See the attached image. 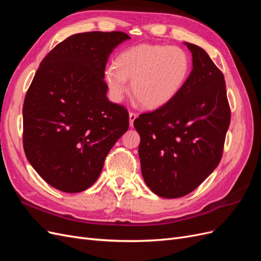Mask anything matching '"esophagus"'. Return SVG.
Here are the masks:
<instances>
[{
	"mask_svg": "<svg viewBox=\"0 0 261 261\" xmlns=\"http://www.w3.org/2000/svg\"><path fill=\"white\" fill-rule=\"evenodd\" d=\"M137 118V114L134 113V112H129V125L134 126V121H135Z\"/></svg>",
	"mask_w": 261,
	"mask_h": 261,
	"instance_id": "obj_1",
	"label": "esophagus"
}]
</instances>
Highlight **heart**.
<instances>
[{
    "instance_id": "obj_1",
    "label": "heart",
    "mask_w": 261,
    "mask_h": 261,
    "mask_svg": "<svg viewBox=\"0 0 261 261\" xmlns=\"http://www.w3.org/2000/svg\"><path fill=\"white\" fill-rule=\"evenodd\" d=\"M191 73V59L179 46L138 44L117 55L105 77L113 100L120 101L130 89L147 109L167 106L184 88Z\"/></svg>"
}]
</instances>
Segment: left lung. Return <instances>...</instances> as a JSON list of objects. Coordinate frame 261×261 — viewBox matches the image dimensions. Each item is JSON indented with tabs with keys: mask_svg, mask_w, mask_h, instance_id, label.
<instances>
[{
	"mask_svg": "<svg viewBox=\"0 0 261 261\" xmlns=\"http://www.w3.org/2000/svg\"><path fill=\"white\" fill-rule=\"evenodd\" d=\"M193 69L170 103L140 114L141 174L163 198H179L198 187L220 163L231 122L222 72L200 46L185 42Z\"/></svg>",
	"mask_w": 261,
	"mask_h": 261,
	"instance_id": "left-lung-1",
	"label": "left lung"
}]
</instances>
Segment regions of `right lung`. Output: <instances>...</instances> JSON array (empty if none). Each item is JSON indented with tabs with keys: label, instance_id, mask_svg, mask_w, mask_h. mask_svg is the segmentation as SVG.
Wrapping results in <instances>:
<instances>
[{
	"label": "right lung",
	"instance_id": "obj_1",
	"mask_svg": "<svg viewBox=\"0 0 261 261\" xmlns=\"http://www.w3.org/2000/svg\"><path fill=\"white\" fill-rule=\"evenodd\" d=\"M130 37L76 34L42 60L22 107L23 150L46 183L65 193L89 188L110 150L128 129L124 107L107 98L110 54Z\"/></svg>",
	"mask_w": 261,
	"mask_h": 261
}]
</instances>
